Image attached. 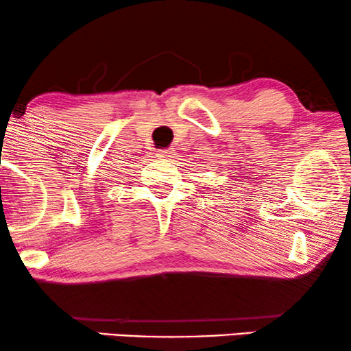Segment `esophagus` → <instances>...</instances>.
I'll return each instance as SVG.
<instances>
[{"label": "esophagus", "instance_id": "34e87169", "mask_svg": "<svg viewBox=\"0 0 351 351\" xmlns=\"http://www.w3.org/2000/svg\"><path fill=\"white\" fill-rule=\"evenodd\" d=\"M173 155H175V152L170 150V148H168V150H158V152H156V156H158L160 160H170Z\"/></svg>", "mask_w": 351, "mask_h": 351}]
</instances>
